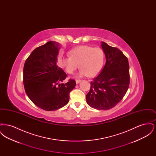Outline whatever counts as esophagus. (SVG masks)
<instances>
[{"label":"esophagus","mask_w":156,"mask_h":156,"mask_svg":"<svg viewBox=\"0 0 156 156\" xmlns=\"http://www.w3.org/2000/svg\"><path fill=\"white\" fill-rule=\"evenodd\" d=\"M81 81V80H76V84H78V83H79Z\"/></svg>","instance_id":"1"}]
</instances>
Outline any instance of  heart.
Instances as JSON below:
<instances>
[{
  "mask_svg": "<svg viewBox=\"0 0 156 156\" xmlns=\"http://www.w3.org/2000/svg\"><path fill=\"white\" fill-rule=\"evenodd\" d=\"M69 56L61 59V66L68 74H72L79 67L78 77L95 76L101 71L104 62V53L100 47L81 45L71 50Z\"/></svg>",
  "mask_w": 156,
  "mask_h": 156,
  "instance_id": "b5f03b06",
  "label": "heart"
}]
</instances>
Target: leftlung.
Instances as JSON below:
<instances>
[{
	"instance_id": "8db88e82",
	"label": "left lung",
	"mask_w": 156,
	"mask_h": 156,
	"mask_svg": "<svg viewBox=\"0 0 156 156\" xmlns=\"http://www.w3.org/2000/svg\"><path fill=\"white\" fill-rule=\"evenodd\" d=\"M106 64L99 75L90 82L86 95L87 104L98 110H108L123 99L130 83L128 59L118 48L102 42Z\"/></svg>"
}]
</instances>
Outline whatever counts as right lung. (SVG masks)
I'll use <instances>...</instances> for the list:
<instances>
[{
  "label": "right lung",
  "instance_id": "1",
  "mask_svg": "<svg viewBox=\"0 0 156 156\" xmlns=\"http://www.w3.org/2000/svg\"><path fill=\"white\" fill-rule=\"evenodd\" d=\"M60 47L58 43L48 41L34 50L25 61L23 83L27 95L38 108L52 111L66 105L69 93L76 82L69 80L62 83L67 76L57 65Z\"/></svg>",
  "mask_w": 156,
  "mask_h": 156
}]
</instances>
